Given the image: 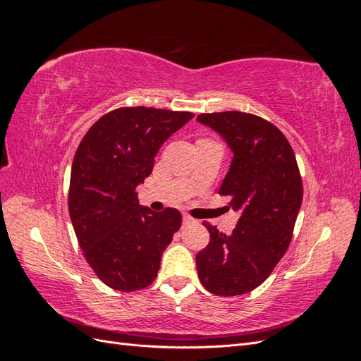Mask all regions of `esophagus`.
Listing matches in <instances>:
<instances>
[{
    "label": "esophagus",
    "instance_id": "obj_1",
    "mask_svg": "<svg viewBox=\"0 0 361 361\" xmlns=\"http://www.w3.org/2000/svg\"><path fill=\"white\" fill-rule=\"evenodd\" d=\"M182 220H183V226H190V224L195 223V220H194V218H191L190 215H183V218H182Z\"/></svg>",
    "mask_w": 361,
    "mask_h": 361
}]
</instances>
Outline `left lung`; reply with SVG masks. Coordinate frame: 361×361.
I'll list each match as a JSON object with an SVG mask.
<instances>
[{
	"instance_id": "1",
	"label": "left lung",
	"mask_w": 361,
	"mask_h": 361,
	"mask_svg": "<svg viewBox=\"0 0 361 361\" xmlns=\"http://www.w3.org/2000/svg\"><path fill=\"white\" fill-rule=\"evenodd\" d=\"M197 122L220 135L232 162L220 194L239 212L232 233L203 223L211 241L195 256L202 285L235 297L256 289L286 253L302 202V182L286 137L267 120L241 111L200 114Z\"/></svg>"
}]
</instances>
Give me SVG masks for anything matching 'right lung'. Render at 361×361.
<instances>
[{"instance_id":"right-lung-1","label":"right lung","mask_w":361,"mask_h":361,"mask_svg":"<svg viewBox=\"0 0 361 361\" xmlns=\"http://www.w3.org/2000/svg\"><path fill=\"white\" fill-rule=\"evenodd\" d=\"M194 117L187 111L118 108L89 129L76 150L69 214L84 257L106 286L133 292L155 280L182 215L141 206L135 188L161 146Z\"/></svg>"}]
</instances>
